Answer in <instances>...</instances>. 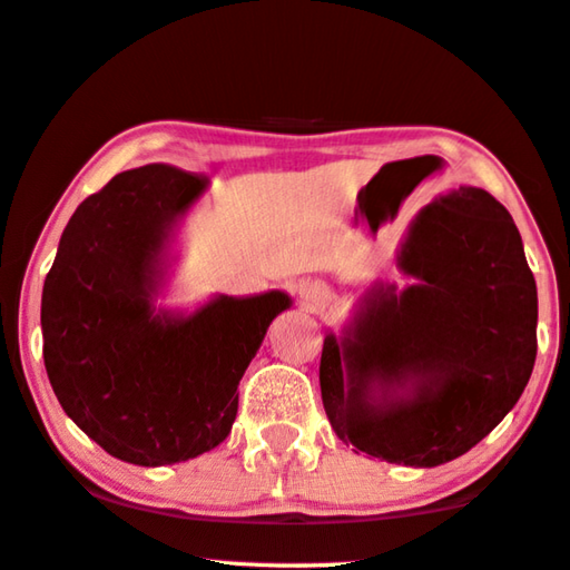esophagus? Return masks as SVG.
I'll return each instance as SVG.
<instances>
[{
	"label": "esophagus",
	"instance_id": "34e87169",
	"mask_svg": "<svg viewBox=\"0 0 570 570\" xmlns=\"http://www.w3.org/2000/svg\"><path fill=\"white\" fill-rule=\"evenodd\" d=\"M302 294H304V302H306V306H312V309H314V306H320V304L324 302V296H327V294L322 292L320 286H306Z\"/></svg>",
	"mask_w": 570,
	"mask_h": 570
}]
</instances>
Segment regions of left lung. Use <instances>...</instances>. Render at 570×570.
Here are the masks:
<instances>
[{
	"instance_id": "left-lung-1",
	"label": "left lung",
	"mask_w": 570,
	"mask_h": 570,
	"mask_svg": "<svg viewBox=\"0 0 570 570\" xmlns=\"http://www.w3.org/2000/svg\"><path fill=\"white\" fill-rule=\"evenodd\" d=\"M399 268L411 286H373L345 337H324L322 403L345 444L439 466L520 401L538 352V288L512 215L480 187L423 207Z\"/></svg>"
}]
</instances>
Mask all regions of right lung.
Listing matches in <instances>:
<instances>
[{
  "label": "right lung",
  "instance_id": "1",
  "mask_svg": "<svg viewBox=\"0 0 570 570\" xmlns=\"http://www.w3.org/2000/svg\"><path fill=\"white\" fill-rule=\"evenodd\" d=\"M207 179L169 165L116 175L62 230L42 286V357L76 426L139 466L187 462L225 441L238 383L284 292L215 296L193 314L155 306L177 223Z\"/></svg>",
  "mask_w": 570,
  "mask_h": 570
}]
</instances>
